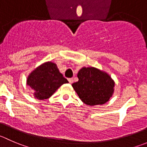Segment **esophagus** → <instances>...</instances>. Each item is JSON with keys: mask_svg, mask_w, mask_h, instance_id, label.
Returning <instances> with one entry per match:
<instances>
[{"mask_svg": "<svg viewBox=\"0 0 147 147\" xmlns=\"http://www.w3.org/2000/svg\"><path fill=\"white\" fill-rule=\"evenodd\" d=\"M68 81H69V83L72 84V82H73V78H69V79H68Z\"/></svg>", "mask_w": 147, "mask_h": 147, "instance_id": "1", "label": "esophagus"}]
</instances>
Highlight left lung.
I'll return each mask as SVG.
<instances>
[{"label": "left lung", "instance_id": "left-lung-1", "mask_svg": "<svg viewBox=\"0 0 147 147\" xmlns=\"http://www.w3.org/2000/svg\"><path fill=\"white\" fill-rule=\"evenodd\" d=\"M78 78L79 80L72 86L86 105H102L113 95L115 82L106 72L92 67H82Z\"/></svg>", "mask_w": 147, "mask_h": 147}]
</instances>
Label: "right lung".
<instances>
[{"instance_id": "right-lung-1", "label": "right lung", "mask_w": 147, "mask_h": 147, "mask_svg": "<svg viewBox=\"0 0 147 147\" xmlns=\"http://www.w3.org/2000/svg\"><path fill=\"white\" fill-rule=\"evenodd\" d=\"M68 83L59 71L57 66L52 62H45L33 70L26 80V84L34 91L38 100L50 98L63 84Z\"/></svg>"}]
</instances>
